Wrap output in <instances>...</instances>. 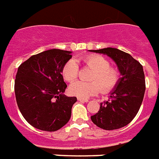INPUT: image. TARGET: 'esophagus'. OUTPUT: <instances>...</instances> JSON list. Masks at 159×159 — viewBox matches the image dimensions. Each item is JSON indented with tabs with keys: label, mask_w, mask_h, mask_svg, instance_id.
Masks as SVG:
<instances>
[{
	"label": "esophagus",
	"mask_w": 159,
	"mask_h": 159,
	"mask_svg": "<svg viewBox=\"0 0 159 159\" xmlns=\"http://www.w3.org/2000/svg\"><path fill=\"white\" fill-rule=\"evenodd\" d=\"M77 100L80 101V102H87L89 100L88 99H85V98H77Z\"/></svg>",
	"instance_id": "obj_1"
}]
</instances>
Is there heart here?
Returning <instances> with one entry per match:
<instances>
[{
  "label": "heart",
  "instance_id": "b5f03b06",
  "mask_svg": "<svg viewBox=\"0 0 159 159\" xmlns=\"http://www.w3.org/2000/svg\"><path fill=\"white\" fill-rule=\"evenodd\" d=\"M83 62L86 67L93 70L90 80L92 82H74L69 86V93L78 98H87L98 94L110 93L117 86L120 79V72L116 68L110 66V62L100 55H90L84 57ZM64 79L69 82L75 81L78 77L79 66L76 61H68L62 69Z\"/></svg>",
  "mask_w": 159,
  "mask_h": 159
}]
</instances>
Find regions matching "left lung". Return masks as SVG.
Here are the masks:
<instances>
[{
  "mask_svg": "<svg viewBox=\"0 0 159 159\" xmlns=\"http://www.w3.org/2000/svg\"><path fill=\"white\" fill-rule=\"evenodd\" d=\"M106 54L116 63L122 77L108 101L100 103L98 112L92 116V122L105 130L125 127L137 114L145 90V74L142 65L129 53L113 48L89 50Z\"/></svg>",
  "mask_w": 159,
  "mask_h": 159,
  "instance_id": "obj_1",
  "label": "left lung"
}]
</instances>
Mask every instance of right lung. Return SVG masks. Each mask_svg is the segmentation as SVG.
<instances>
[{
	"label": "right lung",
	"mask_w": 159,
	"mask_h": 159,
	"mask_svg": "<svg viewBox=\"0 0 159 159\" xmlns=\"http://www.w3.org/2000/svg\"><path fill=\"white\" fill-rule=\"evenodd\" d=\"M71 52L51 49L30 57L20 65L14 82L18 108L33 127L54 132L71 117L76 97L63 94L67 85L61 74Z\"/></svg>",
	"instance_id": "1"
}]
</instances>
